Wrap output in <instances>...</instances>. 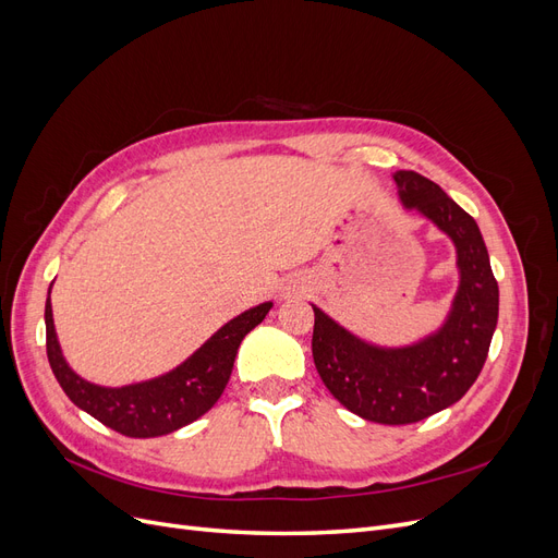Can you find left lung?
I'll return each instance as SVG.
<instances>
[{"label": "left lung", "instance_id": "obj_1", "mask_svg": "<svg viewBox=\"0 0 558 558\" xmlns=\"http://www.w3.org/2000/svg\"><path fill=\"white\" fill-rule=\"evenodd\" d=\"M393 179L402 205L430 218L456 246L461 283L445 326L412 347L379 349L312 305L320 379L349 412L384 426L416 424L459 402L480 377L498 324V281L475 218L426 177L400 170Z\"/></svg>", "mask_w": 558, "mask_h": 558}]
</instances>
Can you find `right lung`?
I'll return each mask as SVG.
<instances>
[{
	"instance_id": "1",
	"label": "right lung",
	"mask_w": 558,
	"mask_h": 558,
	"mask_svg": "<svg viewBox=\"0 0 558 558\" xmlns=\"http://www.w3.org/2000/svg\"><path fill=\"white\" fill-rule=\"evenodd\" d=\"M272 310V302L232 318L202 344L193 356L158 379L123 388H105L81 379L62 359L56 337L53 310L46 298V353L62 391L105 426L128 437H158L193 424L221 398L244 335Z\"/></svg>"
}]
</instances>
